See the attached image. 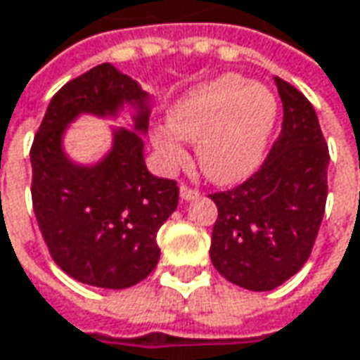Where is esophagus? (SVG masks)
<instances>
[{
    "label": "esophagus",
    "mask_w": 360,
    "mask_h": 360,
    "mask_svg": "<svg viewBox=\"0 0 360 360\" xmlns=\"http://www.w3.org/2000/svg\"><path fill=\"white\" fill-rule=\"evenodd\" d=\"M198 190H194V188L186 186V184H182L180 186V200L188 202V200H194V198H198Z\"/></svg>",
    "instance_id": "1"
}]
</instances>
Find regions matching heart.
I'll return each instance as SVG.
<instances>
[{"label":"heart","instance_id":"heart-1","mask_svg":"<svg viewBox=\"0 0 360 360\" xmlns=\"http://www.w3.org/2000/svg\"><path fill=\"white\" fill-rule=\"evenodd\" d=\"M276 98L262 84L226 74L204 84L174 105L168 126L152 134L166 168L186 162L184 142H198V162L218 184H234L255 172L276 122Z\"/></svg>","mask_w":360,"mask_h":360}]
</instances>
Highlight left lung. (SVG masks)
<instances>
[{
    "label": "left lung",
    "mask_w": 360,
    "mask_h": 360,
    "mask_svg": "<svg viewBox=\"0 0 360 360\" xmlns=\"http://www.w3.org/2000/svg\"><path fill=\"white\" fill-rule=\"evenodd\" d=\"M283 130L260 170L240 186L210 194L218 208L210 258L230 283L264 292L309 260L325 214L328 148L312 104L274 77Z\"/></svg>",
    "instance_id": "left-lung-1"
}]
</instances>
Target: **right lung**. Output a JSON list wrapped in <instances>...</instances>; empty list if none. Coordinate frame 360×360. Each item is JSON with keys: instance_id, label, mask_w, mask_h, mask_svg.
Masks as SVG:
<instances>
[{"instance_id": "1", "label": "right lung", "mask_w": 360, "mask_h": 360, "mask_svg": "<svg viewBox=\"0 0 360 360\" xmlns=\"http://www.w3.org/2000/svg\"><path fill=\"white\" fill-rule=\"evenodd\" d=\"M132 108L131 131L115 129L112 148L96 165H77L63 150V134L81 115L117 117ZM150 96L112 63L68 82L49 102L35 134L32 202L56 264L79 283L128 288L156 269L158 230L178 206L174 180L146 168L144 136Z\"/></svg>"}]
</instances>
